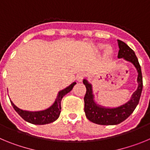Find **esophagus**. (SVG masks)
Returning <instances> with one entry per match:
<instances>
[{"instance_id": "1", "label": "esophagus", "mask_w": 150, "mask_h": 150, "mask_svg": "<svg viewBox=\"0 0 150 150\" xmlns=\"http://www.w3.org/2000/svg\"><path fill=\"white\" fill-rule=\"evenodd\" d=\"M85 77L84 73H79V74L76 75V79H77L78 82H82L83 80Z\"/></svg>"}]
</instances>
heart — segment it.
Wrapping results in <instances>:
<instances>
[{"instance_id": "b5f03b06", "label": "heart", "mask_w": 150, "mask_h": 150, "mask_svg": "<svg viewBox=\"0 0 150 150\" xmlns=\"http://www.w3.org/2000/svg\"><path fill=\"white\" fill-rule=\"evenodd\" d=\"M100 48H102L103 47V46H100ZM105 53H106V55H107V57H110L111 55V54H112V50H110V48H107L105 50Z\"/></svg>"}]
</instances>
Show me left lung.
Segmentation results:
<instances>
[{
	"mask_svg": "<svg viewBox=\"0 0 150 150\" xmlns=\"http://www.w3.org/2000/svg\"><path fill=\"white\" fill-rule=\"evenodd\" d=\"M119 45V59H124L134 64L137 69L138 76L137 83L138 87L132 95V98L125 104L117 107H105L97 104L94 100L92 86L86 79H83V84L86 88V93L84 97V111L87 119L95 124L103 125H118L125 120L132 114L140 100L143 89V78L141 68L134 52L123 41L118 40Z\"/></svg>",
	"mask_w": 150,
	"mask_h": 150,
	"instance_id": "obj_1",
	"label": "left lung"
}]
</instances>
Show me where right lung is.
<instances>
[{
    "label": "right lung",
    "instance_id": "obj_1",
    "mask_svg": "<svg viewBox=\"0 0 150 150\" xmlns=\"http://www.w3.org/2000/svg\"><path fill=\"white\" fill-rule=\"evenodd\" d=\"M76 83V82H74L64 89L61 90L58 93L57 98L53 104L44 110L35 111V112L22 110L18 108L11 100H10V102H11V104L14 110L18 112V114L28 122L34 125L49 124V123L53 122L59 117L61 109H62L61 101H62V98L72 90L73 87L75 86Z\"/></svg>",
    "mask_w": 150,
    "mask_h": 150
}]
</instances>
